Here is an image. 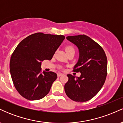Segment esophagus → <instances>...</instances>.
Wrapping results in <instances>:
<instances>
[{"instance_id":"34e87169","label":"esophagus","mask_w":123,"mask_h":123,"mask_svg":"<svg viewBox=\"0 0 123 123\" xmlns=\"http://www.w3.org/2000/svg\"><path fill=\"white\" fill-rule=\"evenodd\" d=\"M62 75H63V74H62V73H58L57 74L58 77H60V76H62Z\"/></svg>"}]
</instances>
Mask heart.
Segmentation results:
<instances>
[{
  "label": "heart",
  "instance_id": "1",
  "mask_svg": "<svg viewBox=\"0 0 123 123\" xmlns=\"http://www.w3.org/2000/svg\"><path fill=\"white\" fill-rule=\"evenodd\" d=\"M66 53H69V52H71V51H74V49L72 46H67L65 49Z\"/></svg>",
  "mask_w": 123,
  "mask_h": 123
}]
</instances>
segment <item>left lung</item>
<instances>
[{
  "label": "left lung",
  "mask_w": 123,
  "mask_h": 123,
  "mask_svg": "<svg viewBox=\"0 0 123 123\" xmlns=\"http://www.w3.org/2000/svg\"><path fill=\"white\" fill-rule=\"evenodd\" d=\"M66 39L78 48L79 57L73 71L80 72L81 75L76 78L68 74L65 91L73 101L86 102L97 95L104 84L108 67L106 56L102 47L86 35L68 36Z\"/></svg>",
  "instance_id": "8db88e82"
}]
</instances>
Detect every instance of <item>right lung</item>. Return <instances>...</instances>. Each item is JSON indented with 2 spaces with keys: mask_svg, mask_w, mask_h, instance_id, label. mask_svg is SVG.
Returning <instances> with one entry per match:
<instances>
[{
  "mask_svg": "<svg viewBox=\"0 0 123 123\" xmlns=\"http://www.w3.org/2000/svg\"><path fill=\"white\" fill-rule=\"evenodd\" d=\"M63 35L36 33L18 44L11 57L10 69L15 88L24 98L40 99L50 91L57 75L53 72L42 73V62L51 60L65 39Z\"/></svg>",
  "mask_w": 123,
  "mask_h": 123,
  "instance_id": "1",
  "label": "right lung"
}]
</instances>
